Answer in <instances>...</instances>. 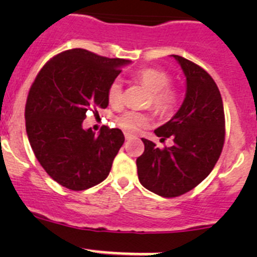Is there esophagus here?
<instances>
[{
    "label": "esophagus",
    "instance_id": "34e87169",
    "mask_svg": "<svg viewBox=\"0 0 257 257\" xmlns=\"http://www.w3.org/2000/svg\"><path fill=\"white\" fill-rule=\"evenodd\" d=\"M124 136H125L126 141H129V139L133 138V136H132V134H129V133H124Z\"/></svg>",
    "mask_w": 257,
    "mask_h": 257
}]
</instances>
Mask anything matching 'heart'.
<instances>
[{
    "mask_svg": "<svg viewBox=\"0 0 257 257\" xmlns=\"http://www.w3.org/2000/svg\"><path fill=\"white\" fill-rule=\"evenodd\" d=\"M139 82H142L152 94V105L159 114H169L173 112L178 102V94L173 88H169L170 77L165 72L154 68H144L136 74ZM108 103L114 108L120 107L123 102V84L120 79H114L107 89ZM116 123L126 133H137L141 128L148 125L149 116L147 114L128 110L123 113Z\"/></svg>",
    "mask_w": 257,
    "mask_h": 257,
    "instance_id": "obj_1",
    "label": "heart"
}]
</instances>
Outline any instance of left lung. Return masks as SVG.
I'll return each mask as SVG.
<instances>
[{
    "mask_svg": "<svg viewBox=\"0 0 257 257\" xmlns=\"http://www.w3.org/2000/svg\"><path fill=\"white\" fill-rule=\"evenodd\" d=\"M186 78L184 102L173 118L155 129L160 141L174 144L163 149L142 139L144 153L137 159L142 185L164 198L188 193L214 169L225 141V115L216 83L198 64L172 54Z\"/></svg>",
    "mask_w": 257,
    "mask_h": 257,
    "instance_id": "1",
    "label": "left lung"
}]
</instances>
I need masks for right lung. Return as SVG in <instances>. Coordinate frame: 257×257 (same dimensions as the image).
I'll list each match as a JSON object with an SVG mask.
<instances>
[{"instance_id":"1","label":"right lung","mask_w":257,"mask_h":257,"mask_svg":"<svg viewBox=\"0 0 257 257\" xmlns=\"http://www.w3.org/2000/svg\"><path fill=\"white\" fill-rule=\"evenodd\" d=\"M128 59L74 48L57 54L36 77L26 103V132L46 173L71 190H85L108 177L124 143L120 129H83L89 109L107 108V89Z\"/></svg>"}]
</instances>
